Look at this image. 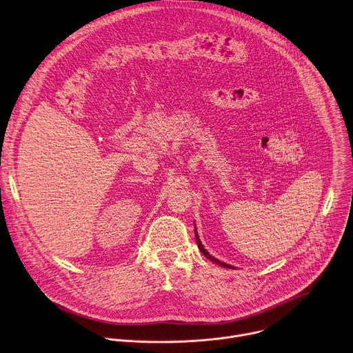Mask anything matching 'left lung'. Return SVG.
I'll use <instances>...</instances> for the list:
<instances>
[{
  "label": "left lung",
  "mask_w": 353,
  "mask_h": 353,
  "mask_svg": "<svg viewBox=\"0 0 353 353\" xmlns=\"http://www.w3.org/2000/svg\"><path fill=\"white\" fill-rule=\"evenodd\" d=\"M195 240H196V244H198V248H199V251L210 261V262H213V263H217V265H220V266H223V268H228V269H232V266L231 265H225V263H223V262H220L219 259H216V258H213L203 247H202V244H201V241H199V239H198V234H196V230H195Z\"/></svg>",
  "instance_id": "left-lung-1"
}]
</instances>
